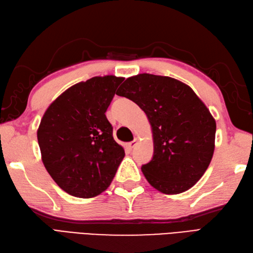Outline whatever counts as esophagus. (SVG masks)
Masks as SVG:
<instances>
[{
  "mask_svg": "<svg viewBox=\"0 0 253 253\" xmlns=\"http://www.w3.org/2000/svg\"><path fill=\"white\" fill-rule=\"evenodd\" d=\"M137 144V139H134L133 141H130V143L126 144V147L128 148V149H133V148L135 147V145Z\"/></svg>",
  "mask_w": 253,
  "mask_h": 253,
  "instance_id": "obj_1",
  "label": "esophagus"
}]
</instances>
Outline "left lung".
Returning a JSON list of instances; mask_svg holds the SVG:
<instances>
[{
    "instance_id": "left-lung-1",
    "label": "left lung",
    "mask_w": 253,
    "mask_h": 253,
    "mask_svg": "<svg viewBox=\"0 0 253 253\" xmlns=\"http://www.w3.org/2000/svg\"><path fill=\"white\" fill-rule=\"evenodd\" d=\"M144 110L150 122L153 157L141 170L164 194L192 188L204 175L214 150L215 121L188 84L168 76L138 74L117 91Z\"/></svg>"
}]
</instances>
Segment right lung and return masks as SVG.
Listing matches in <instances>:
<instances>
[{
  "label": "right lung",
  "mask_w": 253,
  "mask_h": 253,
  "mask_svg": "<svg viewBox=\"0 0 253 253\" xmlns=\"http://www.w3.org/2000/svg\"><path fill=\"white\" fill-rule=\"evenodd\" d=\"M123 79L96 76L74 84L55 98L41 120L42 163L55 183L76 198H94L105 191L125 158L105 115Z\"/></svg>",
  "instance_id": "1"
}]
</instances>
